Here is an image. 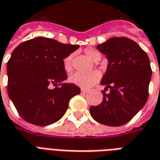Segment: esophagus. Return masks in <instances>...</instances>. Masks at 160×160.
<instances>
[{
    "label": "esophagus",
    "instance_id": "obj_1",
    "mask_svg": "<svg viewBox=\"0 0 160 160\" xmlns=\"http://www.w3.org/2000/svg\"><path fill=\"white\" fill-rule=\"evenodd\" d=\"M80 92H81V94H86L87 92V91L85 90V89H83V88H81V90H80Z\"/></svg>",
    "mask_w": 160,
    "mask_h": 160
}]
</instances>
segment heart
I'll return each mask as SVG.
<instances>
[{
  "instance_id": "obj_1",
  "label": "heart",
  "mask_w": 160,
  "mask_h": 160,
  "mask_svg": "<svg viewBox=\"0 0 160 160\" xmlns=\"http://www.w3.org/2000/svg\"><path fill=\"white\" fill-rule=\"evenodd\" d=\"M86 56L94 62H97L101 59V53L94 48H87L85 49ZM63 68L67 73H70L73 70V54L66 56L62 62ZM100 79V73L97 71H93L88 73H75L69 77V81L83 88H89L94 84L97 83Z\"/></svg>"
}]
</instances>
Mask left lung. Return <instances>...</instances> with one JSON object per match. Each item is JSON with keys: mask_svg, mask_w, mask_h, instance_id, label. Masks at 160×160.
I'll return each mask as SVG.
<instances>
[{"mask_svg": "<svg viewBox=\"0 0 160 160\" xmlns=\"http://www.w3.org/2000/svg\"><path fill=\"white\" fill-rule=\"evenodd\" d=\"M106 56L107 70L100 84L103 101L91 106L90 113L99 123L118 127L127 123L147 103L152 69L147 53L128 38H112L97 46Z\"/></svg>", "mask_w": 160, "mask_h": 160, "instance_id": "obj_1", "label": "left lung"}]
</instances>
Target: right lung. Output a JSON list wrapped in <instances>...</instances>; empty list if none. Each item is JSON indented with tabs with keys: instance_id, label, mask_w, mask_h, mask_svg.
Masks as SVG:
<instances>
[{
	"instance_id": "right-lung-1",
	"label": "right lung",
	"mask_w": 160,
	"mask_h": 160,
	"mask_svg": "<svg viewBox=\"0 0 160 160\" xmlns=\"http://www.w3.org/2000/svg\"><path fill=\"white\" fill-rule=\"evenodd\" d=\"M79 45L64 44L47 38L23 42L8 62V93L19 116L29 123L47 126L66 113L80 87L67 80L63 59ZM55 86V88H51Z\"/></svg>"
}]
</instances>
